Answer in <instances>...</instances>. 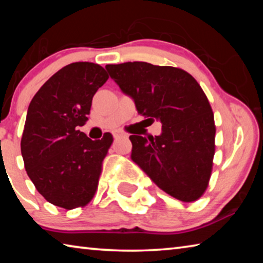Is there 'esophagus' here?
I'll return each mask as SVG.
<instances>
[{"mask_svg": "<svg viewBox=\"0 0 263 263\" xmlns=\"http://www.w3.org/2000/svg\"><path fill=\"white\" fill-rule=\"evenodd\" d=\"M122 137H127V135H125V133H123V132H119V131L114 132L115 139H117V138H122Z\"/></svg>", "mask_w": 263, "mask_h": 263, "instance_id": "1", "label": "esophagus"}]
</instances>
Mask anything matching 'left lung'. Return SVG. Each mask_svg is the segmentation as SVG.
<instances>
[{"instance_id": "1", "label": "left lung", "mask_w": 263, "mask_h": 263, "mask_svg": "<svg viewBox=\"0 0 263 263\" xmlns=\"http://www.w3.org/2000/svg\"><path fill=\"white\" fill-rule=\"evenodd\" d=\"M111 79L135 100L138 114L162 124L154 138L130 136L131 158L160 189L179 201L201 198L210 181L216 145L212 108L185 70L148 62L106 65Z\"/></svg>"}]
</instances>
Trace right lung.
I'll return each mask as SVG.
<instances>
[{
  "mask_svg": "<svg viewBox=\"0 0 263 263\" xmlns=\"http://www.w3.org/2000/svg\"><path fill=\"white\" fill-rule=\"evenodd\" d=\"M108 79L100 65L73 62L52 75L29 105L22 157L35 189L53 205L83 208L96 193L114 138L106 132L91 140L78 127L88 121L92 97Z\"/></svg>",
  "mask_w": 263,
  "mask_h": 263,
  "instance_id": "right-lung-1",
  "label": "right lung"
}]
</instances>
